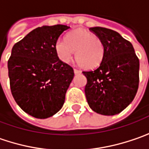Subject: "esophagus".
Instances as JSON below:
<instances>
[{
    "instance_id": "esophagus-1",
    "label": "esophagus",
    "mask_w": 149,
    "mask_h": 149,
    "mask_svg": "<svg viewBox=\"0 0 149 149\" xmlns=\"http://www.w3.org/2000/svg\"><path fill=\"white\" fill-rule=\"evenodd\" d=\"M74 73L75 74H79V73H81V71L77 70V69H74Z\"/></svg>"
}]
</instances>
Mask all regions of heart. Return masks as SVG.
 Here are the masks:
<instances>
[{
  "mask_svg": "<svg viewBox=\"0 0 149 149\" xmlns=\"http://www.w3.org/2000/svg\"><path fill=\"white\" fill-rule=\"evenodd\" d=\"M56 51L60 60L69 62L76 51L77 61L85 69H94L100 66L104 57V45L94 33L83 29L70 33L66 39H59Z\"/></svg>",
  "mask_w": 149,
  "mask_h": 149,
  "instance_id": "b5f03b06",
  "label": "heart"
}]
</instances>
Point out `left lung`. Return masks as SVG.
Returning a JSON list of instances; mask_svg holds the SVG:
<instances>
[{"instance_id":"1","label":"left lung","mask_w":149,"mask_h":149,"mask_svg":"<svg viewBox=\"0 0 149 149\" xmlns=\"http://www.w3.org/2000/svg\"><path fill=\"white\" fill-rule=\"evenodd\" d=\"M104 45V57L97 69L83 72L89 107L104 116L119 114L132 102L138 89L139 60L132 45L109 29L90 28Z\"/></svg>"}]
</instances>
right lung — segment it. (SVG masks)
Here are the masks:
<instances>
[{
  "mask_svg": "<svg viewBox=\"0 0 149 149\" xmlns=\"http://www.w3.org/2000/svg\"><path fill=\"white\" fill-rule=\"evenodd\" d=\"M66 25L39 27L16 43L8 76L16 103L27 114L45 119L62 108L74 72L57 56L56 43Z\"/></svg>",
  "mask_w": 149,
  "mask_h": 149,
  "instance_id": "right-lung-1",
  "label": "right lung"
}]
</instances>
